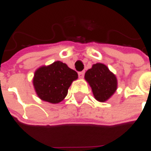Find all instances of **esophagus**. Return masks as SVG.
Instances as JSON below:
<instances>
[{"label":"esophagus","instance_id":"obj_1","mask_svg":"<svg viewBox=\"0 0 151 151\" xmlns=\"http://www.w3.org/2000/svg\"><path fill=\"white\" fill-rule=\"evenodd\" d=\"M84 74H85V72H84V71H82V72H79L78 73L79 78H84Z\"/></svg>","mask_w":151,"mask_h":151}]
</instances>
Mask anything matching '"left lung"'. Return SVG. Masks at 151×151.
Returning a JSON list of instances; mask_svg holds the SVG:
<instances>
[{
	"instance_id": "8db88e82",
	"label": "left lung",
	"mask_w": 151,
	"mask_h": 151,
	"mask_svg": "<svg viewBox=\"0 0 151 151\" xmlns=\"http://www.w3.org/2000/svg\"><path fill=\"white\" fill-rule=\"evenodd\" d=\"M85 80L91 87L93 95L99 102L104 103L114 95L117 89V78L107 65L94 64L85 73Z\"/></svg>"
}]
</instances>
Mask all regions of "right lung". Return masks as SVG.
<instances>
[{
    "mask_svg": "<svg viewBox=\"0 0 151 151\" xmlns=\"http://www.w3.org/2000/svg\"><path fill=\"white\" fill-rule=\"evenodd\" d=\"M78 73L60 60L49 65H43L35 70L33 86L38 97L51 104H58L65 98Z\"/></svg>",
    "mask_w": 151,
    "mask_h": 151,
    "instance_id": "obj_1",
    "label": "right lung"
}]
</instances>
